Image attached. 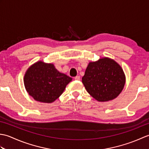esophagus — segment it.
I'll return each mask as SVG.
<instances>
[{"label":"esophagus","instance_id":"1","mask_svg":"<svg viewBox=\"0 0 149 149\" xmlns=\"http://www.w3.org/2000/svg\"><path fill=\"white\" fill-rule=\"evenodd\" d=\"M74 79L76 80V81H79V80H80V76H79V75H78V76L75 77Z\"/></svg>","mask_w":149,"mask_h":149}]
</instances>
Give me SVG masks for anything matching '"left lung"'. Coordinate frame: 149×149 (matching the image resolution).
Returning a JSON list of instances; mask_svg holds the SVG:
<instances>
[{"instance_id": "8db88e82", "label": "left lung", "mask_w": 149, "mask_h": 149, "mask_svg": "<svg viewBox=\"0 0 149 149\" xmlns=\"http://www.w3.org/2000/svg\"><path fill=\"white\" fill-rule=\"evenodd\" d=\"M88 93L99 102L115 99L125 83L122 68L115 60L107 57L90 62L82 78Z\"/></svg>"}]
</instances>
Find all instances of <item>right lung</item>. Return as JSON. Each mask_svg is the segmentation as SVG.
<instances>
[{"label": "right lung", "instance_id": "add662e5", "mask_svg": "<svg viewBox=\"0 0 149 149\" xmlns=\"http://www.w3.org/2000/svg\"><path fill=\"white\" fill-rule=\"evenodd\" d=\"M72 81V78L59 72L52 63L42 61L30 66L24 77L27 93L35 100L43 103L54 102Z\"/></svg>", "mask_w": 149, "mask_h": 149}]
</instances>
